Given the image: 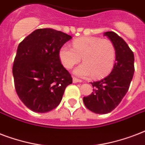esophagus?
Segmentation results:
<instances>
[{
  "label": "esophagus",
  "instance_id": "34e87169",
  "mask_svg": "<svg viewBox=\"0 0 145 145\" xmlns=\"http://www.w3.org/2000/svg\"><path fill=\"white\" fill-rule=\"evenodd\" d=\"M82 81L81 80V79H78V78H72V82L73 83H78V82H82Z\"/></svg>",
  "mask_w": 145,
  "mask_h": 145
}]
</instances>
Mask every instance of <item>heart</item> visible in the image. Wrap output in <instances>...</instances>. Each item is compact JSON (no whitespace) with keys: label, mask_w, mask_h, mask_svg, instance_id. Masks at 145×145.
Segmentation results:
<instances>
[{"label":"heart","mask_w":145,"mask_h":145,"mask_svg":"<svg viewBox=\"0 0 145 145\" xmlns=\"http://www.w3.org/2000/svg\"><path fill=\"white\" fill-rule=\"evenodd\" d=\"M73 48L62 46L59 58L66 69H71L81 61L84 63L75 69L74 73L80 77L92 76L100 78L108 75L116 60V49L110 40L98 37H82L74 40Z\"/></svg>","instance_id":"obj_1"}]
</instances>
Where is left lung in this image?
I'll list each match as a JSON object with an SVG mask.
<instances>
[{"label":"left lung","mask_w":145,"mask_h":145,"mask_svg":"<svg viewBox=\"0 0 145 145\" xmlns=\"http://www.w3.org/2000/svg\"><path fill=\"white\" fill-rule=\"evenodd\" d=\"M116 49L113 70L101 80L91 83L94 90L83 97L85 106L95 113L105 114L115 109L127 93L134 75V54L126 42L114 32H106Z\"/></svg>","instance_id":"1"}]
</instances>
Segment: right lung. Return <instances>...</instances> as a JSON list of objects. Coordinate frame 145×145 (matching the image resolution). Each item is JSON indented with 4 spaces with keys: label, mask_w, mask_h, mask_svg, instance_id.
<instances>
[{
    "label": "right lung",
    "mask_w": 145,
    "mask_h": 145,
    "mask_svg": "<svg viewBox=\"0 0 145 145\" xmlns=\"http://www.w3.org/2000/svg\"><path fill=\"white\" fill-rule=\"evenodd\" d=\"M72 36L50 28L39 29L18 46L13 75L18 96L36 113H47L60 104L70 74L61 64L59 50Z\"/></svg>",
    "instance_id": "add662e5"
}]
</instances>
